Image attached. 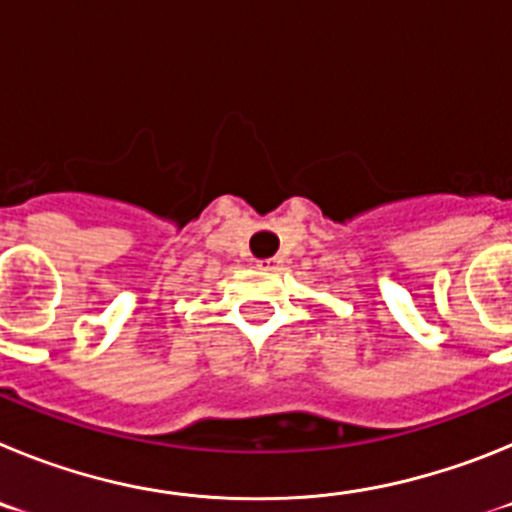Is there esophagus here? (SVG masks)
<instances>
[{"instance_id":"1","label":"esophagus","mask_w":512,"mask_h":512,"mask_svg":"<svg viewBox=\"0 0 512 512\" xmlns=\"http://www.w3.org/2000/svg\"><path fill=\"white\" fill-rule=\"evenodd\" d=\"M284 266V256H274V259H266V261H259V269H266V271H277Z\"/></svg>"}]
</instances>
